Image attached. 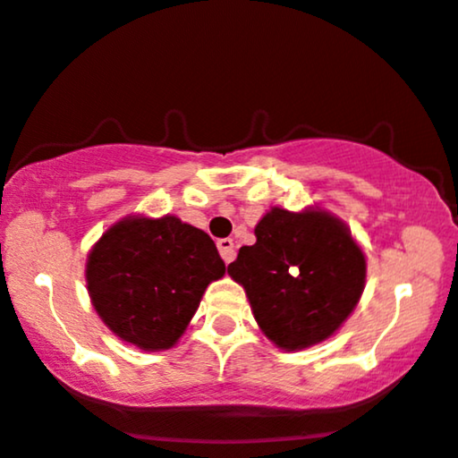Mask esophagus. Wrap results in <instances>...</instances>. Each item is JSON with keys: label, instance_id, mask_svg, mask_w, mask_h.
I'll list each match as a JSON object with an SVG mask.
<instances>
[{"label": "esophagus", "instance_id": "obj_1", "mask_svg": "<svg viewBox=\"0 0 458 458\" xmlns=\"http://www.w3.org/2000/svg\"><path fill=\"white\" fill-rule=\"evenodd\" d=\"M217 249H219V256H222V259H224L225 264H230L236 258L234 241L233 239H219L217 241Z\"/></svg>", "mask_w": 458, "mask_h": 458}]
</instances>
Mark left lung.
<instances>
[{"label":"left lung","instance_id":"8db88e82","mask_svg":"<svg viewBox=\"0 0 458 458\" xmlns=\"http://www.w3.org/2000/svg\"><path fill=\"white\" fill-rule=\"evenodd\" d=\"M241 247L228 275L245 289L258 326L283 351L335 334L366 285V256L343 219L312 207H272Z\"/></svg>","mask_w":458,"mask_h":458}]
</instances>
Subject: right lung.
<instances>
[{"mask_svg": "<svg viewBox=\"0 0 458 458\" xmlns=\"http://www.w3.org/2000/svg\"><path fill=\"white\" fill-rule=\"evenodd\" d=\"M225 264L211 236L175 216H129L106 230L86 259L97 315L124 343L166 351L182 338Z\"/></svg>", "mask_w": 458, "mask_h": 458, "instance_id": "obj_1", "label": "right lung"}]
</instances>
